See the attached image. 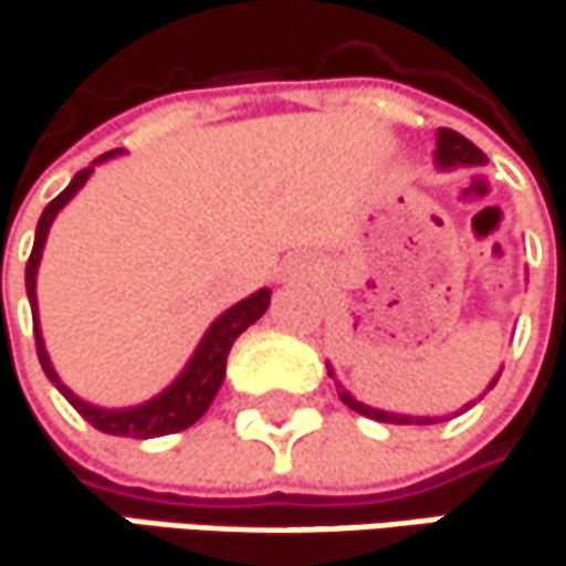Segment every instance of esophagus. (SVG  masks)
<instances>
[{
    "instance_id": "34e87169",
    "label": "esophagus",
    "mask_w": 566,
    "mask_h": 566,
    "mask_svg": "<svg viewBox=\"0 0 566 566\" xmlns=\"http://www.w3.org/2000/svg\"><path fill=\"white\" fill-rule=\"evenodd\" d=\"M307 279H311V265L307 262H287L284 282H307Z\"/></svg>"
}]
</instances>
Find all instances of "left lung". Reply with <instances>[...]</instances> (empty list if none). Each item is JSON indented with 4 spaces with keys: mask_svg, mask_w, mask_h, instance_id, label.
Instances as JSON below:
<instances>
[{
    "mask_svg": "<svg viewBox=\"0 0 566 566\" xmlns=\"http://www.w3.org/2000/svg\"><path fill=\"white\" fill-rule=\"evenodd\" d=\"M437 161H440L443 168H453V165H483L486 155H483L470 138H463L460 132L440 129L437 132ZM492 386H495V382H492ZM339 398H343V405H349L353 411H359V415H366V418H376V421H388V424H434L437 421V418H408V415H388V411L366 408V405L356 401L349 391H339Z\"/></svg>",
    "mask_w": 566,
    "mask_h": 566,
    "instance_id": "left-lung-1",
    "label": "left lung"
}]
</instances>
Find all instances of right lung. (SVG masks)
I'll list each match as a JSON object with an SVG mask.
<instances>
[{
	"mask_svg": "<svg viewBox=\"0 0 566 566\" xmlns=\"http://www.w3.org/2000/svg\"><path fill=\"white\" fill-rule=\"evenodd\" d=\"M109 155H116V151H106V155H99L96 161H103V158H109ZM90 171H93V168L77 171V178L71 180V184L44 207V213H41V220H38L34 249H31L25 265V287L28 301H31V314H38V307H34V275H38V262H41V249H44V239H48V230H51V220L57 217V210H61V207L77 193L80 187H83V180L90 178ZM269 297H272V291L262 287V291H255L252 297H245V301H239L235 307H230V311L207 331V336L200 339L193 359L187 363V369L180 373L178 382L171 388H165L158 398L138 405V408H116V411H109V408H96V405L80 401L77 395L64 386V382L57 379V373L51 369V359H48V353H44V339H41V331H38V327H34V346H38V359H41L44 376L64 391V398L77 408L80 415H83L96 431L116 437H138V440H145V437L178 434L184 428H190L193 421H200L203 411L210 408V401L217 398V391L223 386V376H227V356H230L235 336L242 334L245 327H252V324L265 314Z\"/></svg>",
	"mask_w": 566,
	"mask_h": 566,
	"instance_id": "1",
	"label": "right lung"
}]
</instances>
